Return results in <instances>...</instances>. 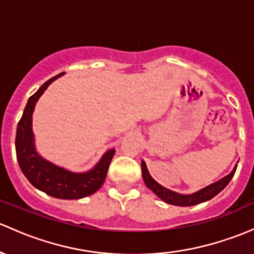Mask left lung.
Listing matches in <instances>:
<instances>
[{
    "instance_id": "1",
    "label": "left lung",
    "mask_w": 254,
    "mask_h": 254,
    "mask_svg": "<svg viewBox=\"0 0 254 254\" xmlns=\"http://www.w3.org/2000/svg\"><path fill=\"white\" fill-rule=\"evenodd\" d=\"M237 165H235L234 170L229 175H226L225 178L220 179L217 183L212 184V185L207 186V188L202 189V190L194 192L191 194H181L178 192H174L172 190H168V189L163 188L162 185H159L151 175H149L147 167H146V163L142 161L141 163V169H142V178L145 181L146 186L153 192L154 194L159 197L162 201H164L165 203L174 204V205H180V207H189V205H194L202 203V202L208 201V199H212L213 197L217 196V194L221 190L225 189V186L230 183V180L233 179V176L236 172Z\"/></svg>"
}]
</instances>
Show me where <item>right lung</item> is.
I'll use <instances>...</instances> for the list:
<instances>
[{
    "mask_svg": "<svg viewBox=\"0 0 254 254\" xmlns=\"http://www.w3.org/2000/svg\"><path fill=\"white\" fill-rule=\"evenodd\" d=\"M62 74L47 80L28 100L17 127L15 152L21 172L34 188L56 198L78 199L95 193L102 186L116 149L107 151L93 169L85 173L69 172L64 168L52 164L37 153L31 129L34 108L40 96L49 87L51 82L60 78Z\"/></svg>",
    "mask_w": 254,
    "mask_h": 254,
    "instance_id": "add662e5",
    "label": "right lung"
}]
</instances>
